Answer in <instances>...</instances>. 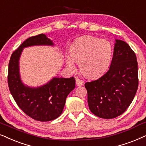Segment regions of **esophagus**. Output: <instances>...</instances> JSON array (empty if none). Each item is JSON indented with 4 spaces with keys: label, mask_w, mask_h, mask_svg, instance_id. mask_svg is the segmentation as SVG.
I'll list each match as a JSON object with an SVG mask.
<instances>
[{
    "label": "esophagus",
    "mask_w": 146,
    "mask_h": 146,
    "mask_svg": "<svg viewBox=\"0 0 146 146\" xmlns=\"http://www.w3.org/2000/svg\"><path fill=\"white\" fill-rule=\"evenodd\" d=\"M83 84V81L79 79H76V85L77 86H81Z\"/></svg>",
    "instance_id": "obj_1"
}]
</instances>
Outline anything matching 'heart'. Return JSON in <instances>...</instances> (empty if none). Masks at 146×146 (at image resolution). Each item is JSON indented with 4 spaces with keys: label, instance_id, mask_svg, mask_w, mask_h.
Segmentation results:
<instances>
[{
    "label": "heart",
    "instance_id": "1",
    "mask_svg": "<svg viewBox=\"0 0 146 146\" xmlns=\"http://www.w3.org/2000/svg\"><path fill=\"white\" fill-rule=\"evenodd\" d=\"M112 46L106 39L90 35L81 36L72 46L67 64L75 69L74 63L79 64L81 73L88 78H96L104 73L111 63Z\"/></svg>",
    "mask_w": 146,
    "mask_h": 146
}]
</instances>
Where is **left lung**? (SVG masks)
Listing matches in <instances>:
<instances>
[{"mask_svg": "<svg viewBox=\"0 0 146 146\" xmlns=\"http://www.w3.org/2000/svg\"><path fill=\"white\" fill-rule=\"evenodd\" d=\"M87 102L94 115L113 119L125 111L138 87L136 55L129 44L115 39L108 71L97 80L87 82Z\"/></svg>", "mask_w": 146, "mask_h": 146, "instance_id": "8db88e82", "label": "left lung"}]
</instances>
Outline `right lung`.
Listing matches in <instances>:
<instances>
[{
  "instance_id": "obj_1",
  "label": "right lung",
  "mask_w": 146,
  "mask_h": 146,
  "mask_svg": "<svg viewBox=\"0 0 146 146\" xmlns=\"http://www.w3.org/2000/svg\"><path fill=\"white\" fill-rule=\"evenodd\" d=\"M53 42L44 34L25 40L10 59L8 73L9 90L17 104L29 117L40 121H51L59 117L66 98L75 86L74 77H53L45 85L30 87L23 84L19 72V59L23 48L35 45L53 46Z\"/></svg>"
}]
</instances>
